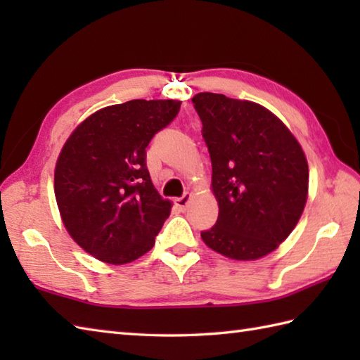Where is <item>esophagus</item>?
Masks as SVG:
<instances>
[{"instance_id":"34e87169","label":"esophagus","mask_w":360,"mask_h":360,"mask_svg":"<svg viewBox=\"0 0 360 360\" xmlns=\"http://www.w3.org/2000/svg\"><path fill=\"white\" fill-rule=\"evenodd\" d=\"M190 200H192V195H190V193H186L184 196L178 198V200H174L176 207H178V209H179V210H182V212H184V210L187 209V205L190 204Z\"/></svg>"}]
</instances>
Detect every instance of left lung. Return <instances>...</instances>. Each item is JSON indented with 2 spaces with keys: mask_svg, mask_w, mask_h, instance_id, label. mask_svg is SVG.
Masks as SVG:
<instances>
[{
  "mask_svg": "<svg viewBox=\"0 0 360 360\" xmlns=\"http://www.w3.org/2000/svg\"><path fill=\"white\" fill-rule=\"evenodd\" d=\"M192 102L219 207L217 224L201 238L227 258H263L288 238L307 205L309 170L302 145L255 102L213 93L196 94Z\"/></svg>",
  "mask_w": 360,
  "mask_h": 360,
  "instance_id": "8db88e82",
  "label": "left lung"
}]
</instances>
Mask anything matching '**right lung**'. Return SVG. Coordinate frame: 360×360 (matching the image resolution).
Masks as SVG:
<instances>
[{
	"label": "right lung",
	"mask_w": 360,
	"mask_h": 360,
	"mask_svg": "<svg viewBox=\"0 0 360 360\" xmlns=\"http://www.w3.org/2000/svg\"><path fill=\"white\" fill-rule=\"evenodd\" d=\"M181 101L105 106L77 125L60 151L53 192L63 226L89 255L127 264L155 246L172 201L145 164L147 145L176 117Z\"/></svg>",
	"instance_id": "1"
}]
</instances>
